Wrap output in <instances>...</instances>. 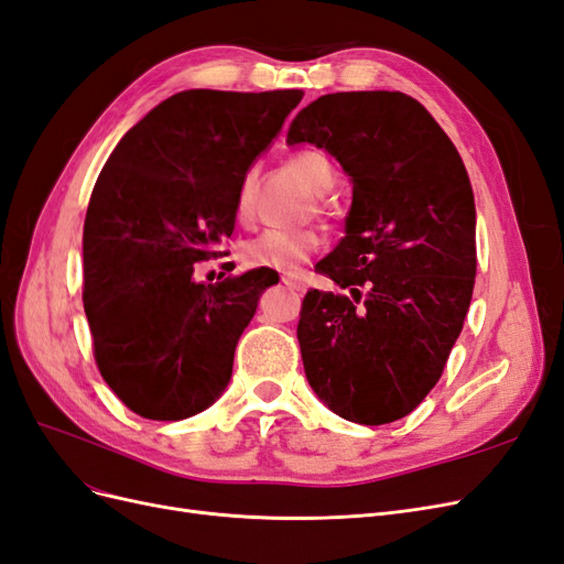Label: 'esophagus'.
I'll list each match as a JSON object with an SVG mask.
<instances>
[{"instance_id":"obj_1","label":"esophagus","mask_w":564,"mask_h":564,"mask_svg":"<svg viewBox=\"0 0 564 564\" xmlns=\"http://www.w3.org/2000/svg\"><path fill=\"white\" fill-rule=\"evenodd\" d=\"M282 282L289 286V289H294V292H303V282L299 280V278H294V275H282Z\"/></svg>"}]
</instances>
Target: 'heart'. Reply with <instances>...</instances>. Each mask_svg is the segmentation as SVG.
<instances>
[{
	"label": "heart",
	"instance_id": "obj_1",
	"mask_svg": "<svg viewBox=\"0 0 564 564\" xmlns=\"http://www.w3.org/2000/svg\"><path fill=\"white\" fill-rule=\"evenodd\" d=\"M289 166L305 181L313 193L332 191L334 172L327 158L315 150H301L289 158ZM235 214L240 224L251 218V174L242 181L235 199ZM324 240L315 228L303 230H265L242 245V259L251 268H270L278 272H296L305 261L322 249Z\"/></svg>",
	"mask_w": 564,
	"mask_h": 564
}]
</instances>
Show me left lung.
Returning a JSON list of instances; mask_svg holds the SVG:
<instances>
[{"instance_id": "left-lung-1", "label": "left lung", "mask_w": 564, "mask_h": 564, "mask_svg": "<svg viewBox=\"0 0 564 564\" xmlns=\"http://www.w3.org/2000/svg\"><path fill=\"white\" fill-rule=\"evenodd\" d=\"M286 143L324 148L352 181L346 237L315 268L352 299L305 294V377L338 416L398 421L440 381L470 308L475 199L464 160L402 91L319 96Z\"/></svg>"}]
</instances>
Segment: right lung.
I'll return each mask as SVG.
<instances>
[{
    "label": "right lung",
    "mask_w": 564,
    "mask_h": 564,
    "mask_svg": "<svg viewBox=\"0 0 564 564\" xmlns=\"http://www.w3.org/2000/svg\"><path fill=\"white\" fill-rule=\"evenodd\" d=\"M303 98L299 89H191L117 143L84 218V313L94 360L133 414L181 421L230 381L235 346L278 272L204 284L224 256L247 169Z\"/></svg>",
    "instance_id": "right-lung-1"
}]
</instances>
